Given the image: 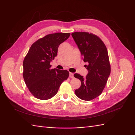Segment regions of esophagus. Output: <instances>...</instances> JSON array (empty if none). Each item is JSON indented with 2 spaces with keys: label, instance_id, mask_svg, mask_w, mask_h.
Listing matches in <instances>:
<instances>
[{
  "label": "esophagus",
  "instance_id": "esophagus-1",
  "mask_svg": "<svg viewBox=\"0 0 135 135\" xmlns=\"http://www.w3.org/2000/svg\"><path fill=\"white\" fill-rule=\"evenodd\" d=\"M69 77H70V78H74V74L72 73H69Z\"/></svg>",
  "mask_w": 135,
  "mask_h": 135
}]
</instances>
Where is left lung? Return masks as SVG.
I'll list each match as a JSON object with an SVG mask.
<instances>
[{
    "label": "left lung",
    "instance_id": "obj_1",
    "mask_svg": "<svg viewBox=\"0 0 135 135\" xmlns=\"http://www.w3.org/2000/svg\"><path fill=\"white\" fill-rule=\"evenodd\" d=\"M71 35L84 62L88 63L86 76L76 73L74 75L81 81V86L75 90V93L81 100L90 101L103 92L111 71L107 48L103 40L92 33L74 32Z\"/></svg>",
    "mask_w": 135,
    "mask_h": 135
}]
</instances>
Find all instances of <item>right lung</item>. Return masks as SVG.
I'll return each instance as SVG.
<instances>
[{
    "label": "right lung",
    "instance_id": "1",
    "mask_svg": "<svg viewBox=\"0 0 135 135\" xmlns=\"http://www.w3.org/2000/svg\"><path fill=\"white\" fill-rule=\"evenodd\" d=\"M69 32L50 34L31 45L23 61V77L31 93L36 99L45 100L57 93L69 72L51 69V61L57 54L60 44L70 36Z\"/></svg>",
    "mask_w": 135,
    "mask_h": 135
}]
</instances>
